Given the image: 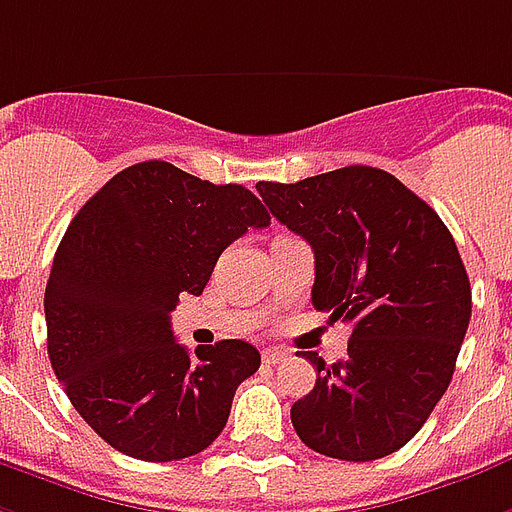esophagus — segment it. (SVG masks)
Listing matches in <instances>:
<instances>
[{"label":"esophagus","mask_w":512,"mask_h":512,"mask_svg":"<svg viewBox=\"0 0 512 512\" xmlns=\"http://www.w3.org/2000/svg\"><path fill=\"white\" fill-rule=\"evenodd\" d=\"M282 361H287L285 350H263V363H268V366H274V363Z\"/></svg>","instance_id":"obj_1"}]
</instances>
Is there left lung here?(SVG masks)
Returning a JSON list of instances; mask_svg holds the SVG:
<instances>
[{
    "instance_id": "left-lung-1",
    "label": "left lung",
    "mask_w": 512,
    "mask_h": 512,
    "mask_svg": "<svg viewBox=\"0 0 512 512\" xmlns=\"http://www.w3.org/2000/svg\"><path fill=\"white\" fill-rule=\"evenodd\" d=\"M257 192L312 246L314 309L352 325L344 361L304 355L317 382L290 410L295 434L342 461L391 456L453 380L472 314L456 241L426 200L369 165L260 181Z\"/></svg>"
}]
</instances>
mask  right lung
<instances>
[{"label":"right lung","instance_id":"add662e5","mask_svg":"<svg viewBox=\"0 0 512 512\" xmlns=\"http://www.w3.org/2000/svg\"><path fill=\"white\" fill-rule=\"evenodd\" d=\"M271 225L241 184L149 160L83 203L45 285L48 358L89 426L140 461H179L225 429L236 388L260 369L241 339L189 355L170 331L179 295H200L219 255Z\"/></svg>","mask_w":512,"mask_h":512}]
</instances>
